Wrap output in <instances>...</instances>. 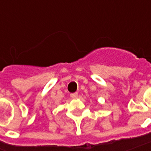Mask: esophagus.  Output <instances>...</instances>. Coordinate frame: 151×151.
I'll use <instances>...</instances> for the list:
<instances>
[{
    "instance_id": "34e87169",
    "label": "esophagus",
    "mask_w": 151,
    "mask_h": 151,
    "mask_svg": "<svg viewBox=\"0 0 151 151\" xmlns=\"http://www.w3.org/2000/svg\"><path fill=\"white\" fill-rule=\"evenodd\" d=\"M78 96V92H74V93H71L70 94V97L72 99H77Z\"/></svg>"
}]
</instances>
